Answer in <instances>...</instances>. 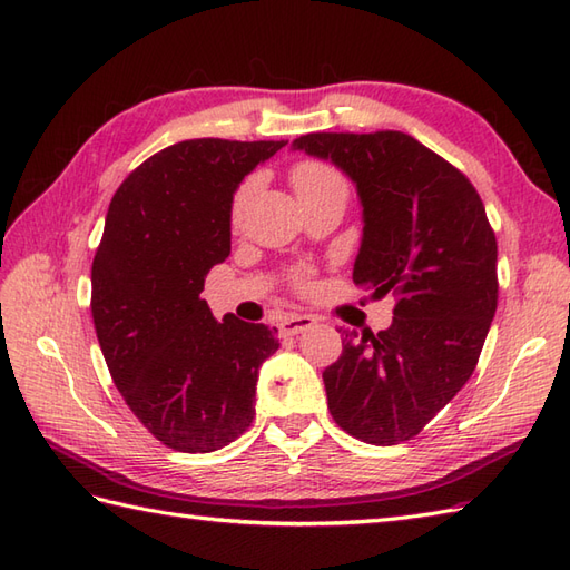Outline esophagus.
<instances>
[{
	"mask_svg": "<svg viewBox=\"0 0 570 570\" xmlns=\"http://www.w3.org/2000/svg\"><path fill=\"white\" fill-rule=\"evenodd\" d=\"M313 325H316V318L298 316V313H296V316H286L282 323H278V333H282V335H298V333L313 328Z\"/></svg>",
	"mask_w": 570,
	"mask_h": 570,
	"instance_id": "1",
	"label": "esophagus"
}]
</instances>
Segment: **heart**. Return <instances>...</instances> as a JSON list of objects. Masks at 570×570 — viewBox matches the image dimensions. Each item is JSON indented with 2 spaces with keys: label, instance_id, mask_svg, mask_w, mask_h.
Returning <instances> with one entry per match:
<instances>
[{
  "label": "heart",
  "instance_id": "b5f03b06",
  "mask_svg": "<svg viewBox=\"0 0 570 570\" xmlns=\"http://www.w3.org/2000/svg\"><path fill=\"white\" fill-rule=\"evenodd\" d=\"M292 184L298 193V198H308V196H316V193L323 190H331V188H347L345 178L341 176V171H335L333 166L323 164V161H298L292 168ZM254 190V180H245L233 196V208H229V215H233V220H237L242 208H245L247 198L252 196ZM296 282H304V276H296Z\"/></svg>",
  "mask_w": 570,
  "mask_h": 570
}]
</instances>
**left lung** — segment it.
I'll use <instances>...</instances> for the list:
<instances>
[{"instance_id":"obj_1","label":"left lung","mask_w":570,"mask_h":570,"mask_svg":"<svg viewBox=\"0 0 570 570\" xmlns=\"http://www.w3.org/2000/svg\"><path fill=\"white\" fill-rule=\"evenodd\" d=\"M294 149L355 180L353 282L396 298L374 335L345 333L323 382L337 426L374 445L414 439L475 372L498 311V239L465 174L404 131H313Z\"/></svg>"}]
</instances>
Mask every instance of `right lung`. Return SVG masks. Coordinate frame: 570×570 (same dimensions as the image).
<instances>
[{
	"mask_svg": "<svg viewBox=\"0 0 570 570\" xmlns=\"http://www.w3.org/2000/svg\"><path fill=\"white\" fill-rule=\"evenodd\" d=\"M284 144L178 141L137 166L107 210L90 276L95 333L131 414L174 451L213 453L254 419L276 328L233 313L217 323L200 292L229 254L239 180Z\"/></svg>",
	"mask_w": 570,
	"mask_h": 570,
	"instance_id": "add662e5",
	"label": "right lung"
}]
</instances>
